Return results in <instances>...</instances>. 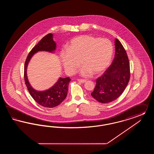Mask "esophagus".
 <instances>
[{
  "instance_id": "1",
  "label": "esophagus",
  "mask_w": 154,
  "mask_h": 154,
  "mask_svg": "<svg viewBox=\"0 0 154 154\" xmlns=\"http://www.w3.org/2000/svg\"><path fill=\"white\" fill-rule=\"evenodd\" d=\"M77 81H78L79 82H81V83H84V82H86L85 80H82V79H78Z\"/></svg>"
}]
</instances>
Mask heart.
I'll return each instance as SVG.
<instances>
[{"label": "heart", "mask_w": 154, "mask_h": 154, "mask_svg": "<svg viewBox=\"0 0 154 154\" xmlns=\"http://www.w3.org/2000/svg\"><path fill=\"white\" fill-rule=\"evenodd\" d=\"M113 54V46L110 40L91 35H81L72 38L68 49H62L60 58L66 72L75 73L81 63L82 76L103 73L109 66Z\"/></svg>", "instance_id": "heart-1"}]
</instances>
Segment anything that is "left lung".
I'll use <instances>...</instances> for the list:
<instances>
[{"label":"left lung","mask_w":154,"mask_h":154,"mask_svg":"<svg viewBox=\"0 0 154 154\" xmlns=\"http://www.w3.org/2000/svg\"><path fill=\"white\" fill-rule=\"evenodd\" d=\"M115 57L110 67L96 80L92 96L102 103L111 102L122 95L130 79V65L126 51L116 38Z\"/></svg>","instance_id":"8db88e82"}]
</instances>
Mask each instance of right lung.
Returning <instances> with one entry per match:
<instances>
[{"label":"right lung","instance_id":"1","mask_svg":"<svg viewBox=\"0 0 154 154\" xmlns=\"http://www.w3.org/2000/svg\"><path fill=\"white\" fill-rule=\"evenodd\" d=\"M57 44L53 40V35H47L35 46L30 52L26 59L24 67V79L30 95L40 105L47 108H53L62 102L66 97L70 81L69 77H59L56 83L51 88L44 91H37L33 88L27 76V67L32 57L38 51L54 53Z\"/></svg>","mask_w":154,"mask_h":154}]
</instances>
